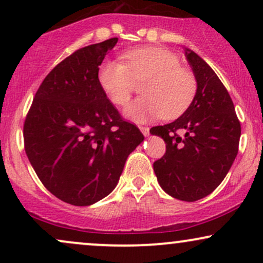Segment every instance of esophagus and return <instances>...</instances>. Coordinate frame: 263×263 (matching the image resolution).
Instances as JSON below:
<instances>
[{
  "mask_svg": "<svg viewBox=\"0 0 263 263\" xmlns=\"http://www.w3.org/2000/svg\"><path fill=\"white\" fill-rule=\"evenodd\" d=\"M140 129H141L142 134H143V136H148L149 135V127H146V126H141Z\"/></svg>",
  "mask_w": 263,
  "mask_h": 263,
  "instance_id": "esophagus-1",
  "label": "esophagus"
}]
</instances>
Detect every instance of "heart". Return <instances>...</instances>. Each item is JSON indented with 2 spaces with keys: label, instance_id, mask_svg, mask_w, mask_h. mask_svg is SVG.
<instances>
[{
  "label": "heart",
  "instance_id": "b5f03b06",
  "mask_svg": "<svg viewBox=\"0 0 263 263\" xmlns=\"http://www.w3.org/2000/svg\"><path fill=\"white\" fill-rule=\"evenodd\" d=\"M123 60H105L99 66L98 80L107 99L116 106L128 101L135 81H143L141 92L125 108V116L136 122L172 120L180 116L197 95V79L182 68L176 54L164 48L142 47L123 54Z\"/></svg>",
  "mask_w": 263,
  "mask_h": 263
}]
</instances>
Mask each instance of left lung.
<instances>
[{"label": "left lung", "mask_w": 263, "mask_h": 263, "mask_svg": "<svg viewBox=\"0 0 263 263\" xmlns=\"http://www.w3.org/2000/svg\"><path fill=\"white\" fill-rule=\"evenodd\" d=\"M185 57L197 79V95L182 116L152 127L151 134L162 137L167 148L153 163L159 185L171 197L195 201L224 180L237 156L241 125L215 71L188 48Z\"/></svg>", "instance_id": "8db88e82"}]
</instances>
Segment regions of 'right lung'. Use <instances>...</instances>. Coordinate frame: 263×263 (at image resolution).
Wrapping results in <instances>:
<instances>
[{
    "label": "right lung",
    "instance_id": "1",
    "mask_svg": "<svg viewBox=\"0 0 263 263\" xmlns=\"http://www.w3.org/2000/svg\"><path fill=\"white\" fill-rule=\"evenodd\" d=\"M117 41L87 45L60 62L35 92L23 126L26 155L41 182L77 206L110 194L128 155L144 140L98 80L99 65Z\"/></svg>",
    "mask_w": 263,
    "mask_h": 263
}]
</instances>
